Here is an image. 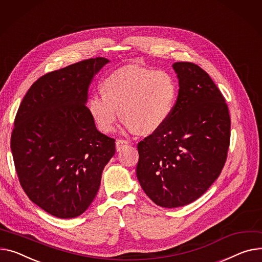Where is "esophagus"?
<instances>
[{"instance_id":"esophagus-1","label":"esophagus","mask_w":262,"mask_h":262,"mask_svg":"<svg viewBox=\"0 0 262 262\" xmlns=\"http://www.w3.org/2000/svg\"><path fill=\"white\" fill-rule=\"evenodd\" d=\"M128 144V142L126 140H123V139H118L116 141V149L117 151H120L124 146H126Z\"/></svg>"}]
</instances>
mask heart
I'll use <instances>...</instances> for the list:
<instances>
[{
  "label": "heart",
  "mask_w": 262,
  "mask_h": 262,
  "mask_svg": "<svg viewBox=\"0 0 262 262\" xmlns=\"http://www.w3.org/2000/svg\"><path fill=\"white\" fill-rule=\"evenodd\" d=\"M102 92L94 93L87 101L89 113L101 132L115 130L120 113L128 130L148 135L169 119L178 86L168 72L127 65L104 78Z\"/></svg>",
  "instance_id": "b5f03b06"
}]
</instances>
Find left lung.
<instances>
[{
  "label": "left lung",
  "mask_w": 262,
  "mask_h": 262,
  "mask_svg": "<svg viewBox=\"0 0 262 262\" xmlns=\"http://www.w3.org/2000/svg\"><path fill=\"white\" fill-rule=\"evenodd\" d=\"M175 107L166 123L138 143L137 178L159 206L172 208L202 196L219 177L231 138L225 99L211 77L190 62H176Z\"/></svg>",
  "instance_id": "8db88e82"
}]
</instances>
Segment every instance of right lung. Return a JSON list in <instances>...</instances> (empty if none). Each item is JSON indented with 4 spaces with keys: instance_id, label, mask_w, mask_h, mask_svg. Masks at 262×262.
Wrapping results in <instances>:
<instances>
[{
    "instance_id": "right-lung-1",
    "label": "right lung",
    "mask_w": 262,
    "mask_h": 262,
    "mask_svg": "<svg viewBox=\"0 0 262 262\" xmlns=\"http://www.w3.org/2000/svg\"><path fill=\"white\" fill-rule=\"evenodd\" d=\"M110 61L84 60L34 82L17 110L11 151L29 199L63 219L83 214L94 201L102 171L116 152L85 105L94 76Z\"/></svg>"
}]
</instances>
